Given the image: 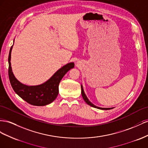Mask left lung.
<instances>
[{
    "label": "left lung",
    "mask_w": 148,
    "mask_h": 148,
    "mask_svg": "<svg viewBox=\"0 0 148 148\" xmlns=\"http://www.w3.org/2000/svg\"><path fill=\"white\" fill-rule=\"evenodd\" d=\"M81 94H82V97H83L84 101H85V102H86L88 105H89L90 106H91V107H94V108H98V109H100V110H110V109L113 108H102V107H99L96 106V105H94L92 103H91V102H90V101L88 100V98L87 97L86 95L85 94V92H84V91L83 87H82V85H81Z\"/></svg>",
    "instance_id": "1"
}]
</instances>
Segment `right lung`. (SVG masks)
Here are the masks:
<instances>
[{"mask_svg":"<svg viewBox=\"0 0 148 148\" xmlns=\"http://www.w3.org/2000/svg\"><path fill=\"white\" fill-rule=\"evenodd\" d=\"M11 46L8 55V76L14 90L28 103L35 106H45L53 102L59 93V84L62 78L74 67V62H69L58 69L47 81L38 86H27L16 79L11 67Z\"/></svg>","mask_w":148,"mask_h":148,"instance_id":"add662e5","label":"right lung"}]
</instances>
